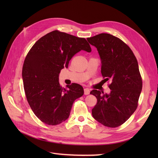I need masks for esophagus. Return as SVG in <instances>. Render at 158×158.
<instances>
[{"label": "esophagus", "instance_id": "1", "mask_svg": "<svg viewBox=\"0 0 158 158\" xmlns=\"http://www.w3.org/2000/svg\"><path fill=\"white\" fill-rule=\"evenodd\" d=\"M84 94H85V95H88V94H89L90 91H89V89L88 88H85V89H84Z\"/></svg>", "mask_w": 158, "mask_h": 158}]
</instances>
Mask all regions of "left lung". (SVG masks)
<instances>
[{
  "instance_id": "obj_1",
  "label": "left lung",
  "mask_w": 158,
  "mask_h": 158,
  "mask_svg": "<svg viewBox=\"0 0 158 158\" xmlns=\"http://www.w3.org/2000/svg\"><path fill=\"white\" fill-rule=\"evenodd\" d=\"M96 47L102 60L103 78L110 80L109 94L93 89L97 98L93 117L103 125L115 128L125 123L136 111L142 88L138 61L125 43L109 33L87 38Z\"/></svg>"
}]
</instances>
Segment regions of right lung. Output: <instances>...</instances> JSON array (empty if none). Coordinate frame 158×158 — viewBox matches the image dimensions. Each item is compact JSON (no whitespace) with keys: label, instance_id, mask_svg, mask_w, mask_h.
Masks as SVG:
<instances>
[{"label":"right lung","instance_id":"right-lung-1","mask_svg":"<svg viewBox=\"0 0 158 158\" xmlns=\"http://www.w3.org/2000/svg\"><path fill=\"white\" fill-rule=\"evenodd\" d=\"M81 50L92 51L85 38L55 30L37 41L26 56L22 68L26 96L35 116L46 125L65 121L74 102L84 94L80 84L64 88L59 82L60 70L68 68L70 60Z\"/></svg>","mask_w":158,"mask_h":158}]
</instances>
